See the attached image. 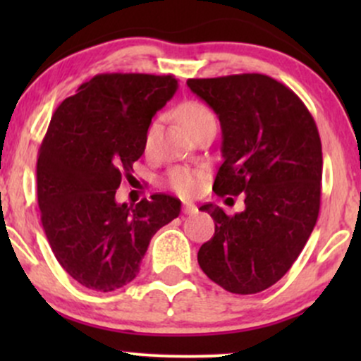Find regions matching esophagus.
Wrapping results in <instances>:
<instances>
[{"mask_svg":"<svg viewBox=\"0 0 361 361\" xmlns=\"http://www.w3.org/2000/svg\"><path fill=\"white\" fill-rule=\"evenodd\" d=\"M181 210H183V214L185 215H193V214H197V205H195V204H188V202H185V204H183V209H181Z\"/></svg>","mask_w":361,"mask_h":361,"instance_id":"obj_1","label":"esophagus"}]
</instances>
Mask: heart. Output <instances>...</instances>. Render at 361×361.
<instances>
[{"instance_id":"heart-1","label":"heart","mask_w":361,"mask_h":361,"mask_svg":"<svg viewBox=\"0 0 361 361\" xmlns=\"http://www.w3.org/2000/svg\"><path fill=\"white\" fill-rule=\"evenodd\" d=\"M180 120L183 123V127L190 134H193L195 130H198L200 127H204L205 123L212 122L214 114L207 109L205 105L198 102H186L180 106ZM152 128L147 132L146 142L151 140ZM202 180H204V173L200 169L186 168V166H175L168 171L164 185L168 188H171L173 192H176L181 197H192L198 192L200 188Z\"/></svg>"}]
</instances>
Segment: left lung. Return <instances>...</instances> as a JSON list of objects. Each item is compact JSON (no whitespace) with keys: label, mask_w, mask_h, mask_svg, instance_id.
<instances>
[{"label":"left lung","mask_w":361,"mask_h":361,"mask_svg":"<svg viewBox=\"0 0 361 361\" xmlns=\"http://www.w3.org/2000/svg\"><path fill=\"white\" fill-rule=\"evenodd\" d=\"M186 85L221 120L224 161L215 195L244 198V210L234 215L212 204L200 207L214 219L215 234L202 244L198 264L227 292H263L292 268L317 222L322 180L317 126L304 102L267 74Z\"/></svg>","instance_id":"left-lung-1"}]
</instances>
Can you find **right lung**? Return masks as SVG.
<instances>
[{
    "label": "right lung",
    "instance_id": "right-lung-1",
    "mask_svg": "<svg viewBox=\"0 0 361 361\" xmlns=\"http://www.w3.org/2000/svg\"><path fill=\"white\" fill-rule=\"evenodd\" d=\"M176 88L173 74H97L54 111L37 159V200L54 256L82 287L111 292L134 280L152 235L180 215L171 195L115 200Z\"/></svg>",
    "mask_w": 361,
    "mask_h": 361
}]
</instances>
